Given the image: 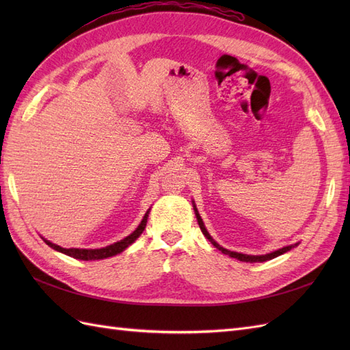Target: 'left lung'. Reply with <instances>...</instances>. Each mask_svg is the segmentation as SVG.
Instances as JSON below:
<instances>
[{"instance_id":"8db88e82","label":"left lung","mask_w":350,"mask_h":350,"mask_svg":"<svg viewBox=\"0 0 350 350\" xmlns=\"http://www.w3.org/2000/svg\"><path fill=\"white\" fill-rule=\"evenodd\" d=\"M193 207H194V213H196V217H197V221H198V226H200L201 232H203V235H204V237H206L211 243H213V245H215L219 251H221L224 254H226V256H229V257H232V258H237V260H239V261H243V262H262V261H267V260H273V258H276V257L282 256V254L291 251L292 248L298 247V243H299V242H296V243H293V245L283 247V248H279V250L273 251V252L262 254V256H248V254H242V252L229 251V250H226V248H224V247H220L219 243H217L213 238L210 237V234H208L207 229H206V226H204V221H203V219H201V216H200V213H198V210H197V206H196L194 201H193Z\"/></svg>"}]
</instances>
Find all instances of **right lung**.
<instances>
[{
	"label": "right lung",
	"mask_w": 350,
	"mask_h": 350,
	"mask_svg": "<svg viewBox=\"0 0 350 350\" xmlns=\"http://www.w3.org/2000/svg\"><path fill=\"white\" fill-rule=\"evenodd\" d=\"M149 213H150V208L146 211V215L143 216L140 225L137 226L135 230L131 232L129 237H125L124 239H121L118 242H113V243H111V245L103 247V248H62V247L57 245V243H52L51 241H48L45 238H42V239H44L46 245H49L52 250L66 254V256H68V257L77 258V260H84V261L103 260V258L113 257V256H116V254L122 252L125 248H129L131 243L143 234V230H144L146 224H147V219H149Z\"/></svg>",
	"instance_id": "1"
}]
</instances>
